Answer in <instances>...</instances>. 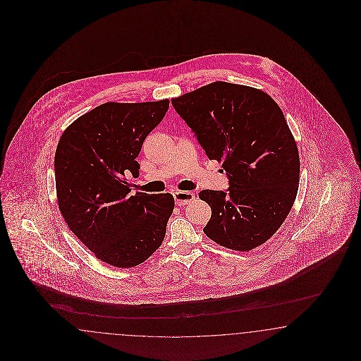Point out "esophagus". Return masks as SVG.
I'll use <instances>...</instances> for the list:
<instances>
[{
  "label": "esophagus",
  "instance_id": "obj_1",
  "mask_svg": "<svg viewBox=\"0 0 361 361\" xmlns=\"http://www.w3.org/2000/svg\"><path fill=\"white\" fill-rule=\"evenodd\" d=\"M173 197H175L176 205L183 207V205H188L189 202H192L195 200V193L184 192V190H176Z\"/></svg>",
  "mask_w": 361,
  "mask_h": 361
}]
</instances>
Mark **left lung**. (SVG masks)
Instances as JSON below:
<instances>
[{
	"label": "left lung",
	"instance_id": "left-lung-1",
	"mask_svg": "<svg viewBox=\"0 0 361 361\" xmlns=\"http://www.w3.org/2000/svg\"><path fill=\"white\" fill-rule=\"evenodd\" d=\"M172 104L229 177L228 192L198 193L212 209L204 233L235 252L261 246L288 216L299 186V152L282 109L262 90L221 80Z\"/></svg>",
	"mask_w": 361,
	"mask_h": 361
}]
</instances>
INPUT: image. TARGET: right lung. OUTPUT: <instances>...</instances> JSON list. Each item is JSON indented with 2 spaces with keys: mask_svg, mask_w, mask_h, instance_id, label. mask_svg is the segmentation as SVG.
I'll list each match as a JSON object with an SVG mask.
<instances>
[{
  "mask_svg": "<svg viewBox=\"0 0 361 361\" xmlns=\"http://www.w3.org/2000/svg\"><path fill=\"white\" fill-rule=\"evenodd\" d=\"M168 107V99L107 102L71 123L56 145L59 212L78 240L111 266H137L164 240L175 198L142 192L132 196L126 176H139L136 157Z\"/></svg>",
  "mask_w": 361,
  "mask_h": 361,
  "instance_id": "obj_1",
  "label": "right lung"
}]
</instances>
